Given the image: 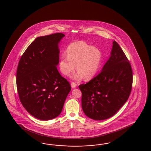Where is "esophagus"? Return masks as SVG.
Masks as SVG:
<instances>
[{
	"label": "esophagus",
	"instance_id": "esophagus-1",
	"mask_svg": "<svg viewBox=\"0 0 151 151\" xmlns=\"http://www.w3.org/2000/svg\"><path fill=\"white\" fill-rule=\"evenodd\" d=\"M71 87H73V88H76V86H77V85H76V83H75V82H71Z\"/></svg>",
	"mask_w": 151,
	"mask_h": 151
}]
</instances>
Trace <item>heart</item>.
<instances>
[{"label": "heart", "mask_w": 151, "mask_h": 151, "mask_svg": "<svg viewBox=\"0 0 151 151\" xmlns=\"http://www.w3.org/2000/svg\"><path fill=\"white\" fill-rule=\"evenodd\" d=\"M66 55L63 54L59 61L61 73L69 76L76 68L78 71L73 78L80 80L82 76L85 80L93 78L98 71L102 60V53L97 48L83 41L74 42L66 50Z\"/></svg>", "instance_id": "heart-1"}]
</instances>
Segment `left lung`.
Here are the masks:
<instances>
[{
	"label": "left lung",
	"mask_w": 151,
	"mask_h": 151,
	"mask_svg": "<svg viewBox=\"0 0 151 151\" xmlns=\"http://www.w3.org/2000/svg\"><path fill=\"white\" fill-rule=\"evenodd\" d=\"M110 57L100 73L86 84L78 86L82 108L88 118L103 120L113 116L127 102L132 85L130 62L114 41Z\"/></svg>",
	"instance_id": "obj_1"
}]
</instances>
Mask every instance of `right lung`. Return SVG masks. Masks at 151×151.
<instances>
[{
    "instance_id": "1",
    "label": "right lung",
    "mask_w": 151,
    "mask_h": 151,
    "mask_svg": "<svg viewBox=\"0 0 151 151\" xmlns=\"http://www.w3.org/2000/svg\"><path fill=\"white\" fill-rule=\"evenodd\" d=\"M65 35L56 33L37 37L21 56L17 71L21 103L36 118L48 120L61 113L71 90L69 82L57 69L58 44Z\"/></svg>"
}]
</instances>
